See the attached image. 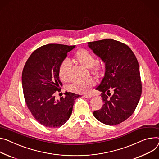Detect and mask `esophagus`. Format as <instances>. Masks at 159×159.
I'll return each mask as SVG.
<instances>
[{"mask_svg":"<svg viewBox=\"0 0 159 159\" xmlns=\"http://www.w3.org/2000/svg\"><path fill=\"white\" fill-rule=\"evenodd\" d=\"M84 97H85V98H87V99H90L91 97H92V95L89 94V93H88V94H84Z\"/></svg>","mask_w":159,"mask_h":159,"instance_id":"esophagus-1","label":"esophagus"}]
</instances>
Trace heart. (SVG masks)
Masks as SVG:
<instances>
[{
  "instance_id": "obj_1",
  "label": "heart",
  "mask_w": 159,
  "mask_h": 159,
  "mask_svg": "<svg viewBox=\"0 0 159 159\" xmlns=\"http://www.w3.org/2000/svg\"><path fill=\"white\" fill-rule=\"evenodd\" d=\"M75 57L84 66L88 68L92 67L95 71H100L102 69V65L97 62L94 56L88 50H80L75 54ZM70 64L67 59L61 62L58 69V75L62 81H67L69 79V70ZM93 84V81L88 80L84 81H76L69 86V89L76 93H85L89 91Z\"/></svg>"
}]
</instances>
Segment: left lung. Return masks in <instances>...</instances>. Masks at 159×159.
Here are the masks:
<instances>
[{
  "mask_svg": "<svg viewBox=\"0 0 159 159\" xmlns=\"http://www.w3.org/2000/svg\"><path fill=\"white\" fill-rule=\"evenodd\" d=\"M88 44L105 64L104 76L95 88L102 92L104 104L93 116L106 125L119 124L133 114L140 99L142 84L138 60L127 45L112 39Z\"/></svg>",
  "mask_w": 159,
  "mask_h": 159,
  "instance_id": "obj_1",
  "label": "left lung"
}]
</instances>
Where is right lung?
I'll list each match as a JSON object with an SVG mask.
<instances>
[{"label":"right lung","mask_w":159,"mask_h":159,"mask_svg":"<svg viewBox=\"0 0 159 159\" xmlns=\"http://www.w3.org/2000/svg\"><path fill=\"white\" fill-rule=\"evenodd\" d=\"M48 44L35 50L29 57L22 72V88L27 106L33 116L46 127L63 125L70 118L75 100L80 95L66 92L55 100L54 93L62 83L58 75L61 62L75 48Z\"/></svg>","instance_id":"add662e5"}]
</instances>
